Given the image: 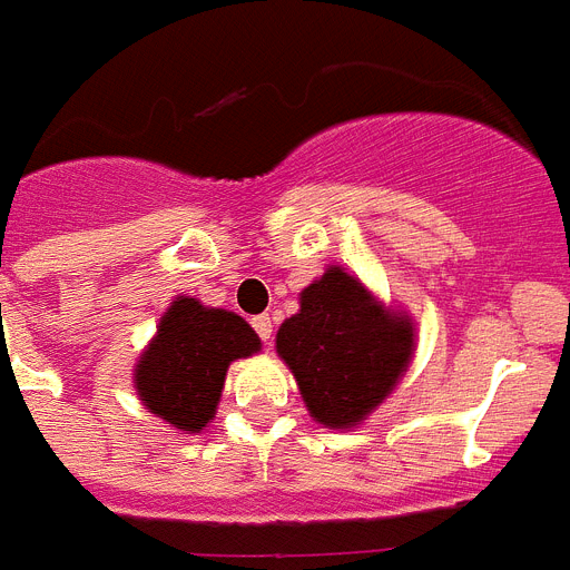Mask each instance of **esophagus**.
I'll return each instance as SVG.
<instances>
[{"label":"esophagus","mask_w":570,"mask_h":570,"mask_svg":"<svg viewBox=\"0 0 570 570\" xmlns=\"http://www.w3.org/2000/svg\"><path fill=\"white\" fill-rule=\"evenodd\" d=\"M250 325H253V332L259 334L262 340H271V334H274V320L267 317V314H259V317H253L250 320Z\"/></svg>","instance_id":"1"}]
</instances>
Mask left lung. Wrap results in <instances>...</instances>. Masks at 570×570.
I'll use <instances>...</instances> for the list:
<instances>
[{"label": "left lung", "mask_w": 570, "mask_h": 570, "mask_svg": "<svg viewBox=\"0 0 570 570\" xmlns=\"http://www.w3.org/2000/svg\"><path fill=\"white\" fill-rule=\"evenodd\" d=\"M276 354L294 372L311 417L328 430H352L392 395L415 354V328L357 276L332 265L279 325Z\"/></svg>", "instance_id": "8db88e82"}]
</instances>
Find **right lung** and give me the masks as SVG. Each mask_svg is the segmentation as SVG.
I'll list each match as a JSON object with an SVG mask.
<instances>
[{
    "instance_id": "obj_1",
    "label": "right lung",
    "mask_w": 570,
    "mask_h": 570,
    "mask_svg": "<svg viewBox=\"0 0 570 570\" xmlns=\"http://www.w3.org/2000/svg\"><path fill=\"white\" fill-rule=\"evenodd\" d=\"M259 348L262 340L238 314L175 296L135 366V389L155 417L187 435L202 432L216 417L227 366Z\"/></svg>"
}]
</instances>
